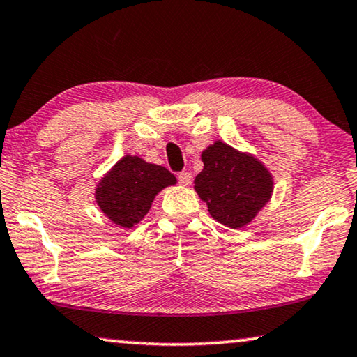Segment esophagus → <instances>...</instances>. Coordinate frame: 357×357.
Listing matches in <instances>:
<instances>
[{
	"instance_id": "1",
	"label": "esophagus",
	"mask_w": 357,
	"mask_h": 357,
	"mask_svg": "<svg viewBox=\"0 0 357 357\" xmlns=\"http://www.w3.org/2000/svg\"><path fill=\"white\" fill-rule=\"evenodd\" d=\"M178 181L183 185H188V184H190V181H192V174H190L189 172H181L178 174Z\"/></svg>"
}]
</instances>
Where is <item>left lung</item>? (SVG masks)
Instances as JSON below:
<instances>
[{
  "label": "left lung",
  "mask_w": 357,
  "mask_h": 357,
  "mask_svg": "<svg viewBox=\"0 0 357 357\" xmlns=\"http://www.w3.org/2000/svg\"><path fill=\"white\" fill-rule=\"evenodd\" d=\"M204 169L194 189L213 220L232 229L245 227L271 200L273 174L257 157L215 141L202 152Z\"/></svg>",
  "instance_id": "8db88e82"
}]
</instances>
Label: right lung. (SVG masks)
I'll list each match as a JSON object with an SVG mask.
<instances>
[{
	"label": "right lung",
	"instance_id": "right-lung-1",
	"mask_svg": "<svg viewBox=\"0 0 357 357\" xmlns=\"http://www.w3.org/2000/svg\"><path fill=\"white\" fill-rule=\"evenodd\" d=\"M174 184L176 178L165 167L125 155L99 179L94 199L112 222L130 229L147 215L155 195Z\"/></svg>",
	"mask_w": 357,
	"mask_h": 357
}]
</instances>
